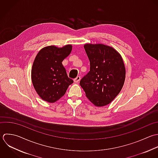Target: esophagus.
<instances>
[{
	"label": "esophagus",
	"instance_id": "1",
	"mask_svg": "<svg viewBox=\"0 0 158 158\" xmlns=\"http://www.w3.org/2000/svg\"><path fill=\"white\" fill-rule=\"evenodd\" d=\"M80 79H81V77H80V76H77V77L74 79V82L77 83V82H79Z\"/></svg>",
	"mask_w": 158,
	"mask_h": 158
}]
</instances>
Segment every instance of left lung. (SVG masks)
Segmentation results:
<instances>
[{"label":"left lung","mask_w":158,"mask_h":158,"mask_svg":"<svg viewBox=\"0 0 158 158\" xmlns=\"http://www.w3.org/2000/svg\"><path fill=\"white\" fill-rule=\"evenodd\" d=\"M90 61V71L80 81L87 98L97 106L110 104L121 92L126 68L121 55L103 44L84 45Z\"/></svg>","instance_id":"8db88e82"}]
</instances>
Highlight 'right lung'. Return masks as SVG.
<instances>
[{"label":"right lung","instance_id":"1","mask_svg":"<svg viewBox=\"0 0 158 158\" xmlns=\"http://www.w3.org/2000/svg\"><path fill=\"white\" fill-rule=\"evenodd\" d=\"M71 50V45L62 48L51 45L43 48L36 55L31 69V79L36 92L42 100L48 103L56 102L73 83L62 64Z\"/></svg>","mask_w":158,"mask_h":158}]
</instances>
